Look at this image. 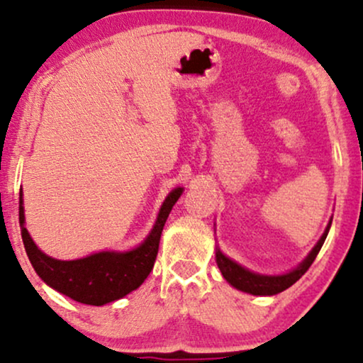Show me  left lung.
Returning <instances> with one entry per match:
<instances>
[{
    "instance_id": "obj_1",
    "label": "left lung",
    "mask_w": 363,
    "mask_h": 363,
    "mask_svg": "<svg viewBox=\"0 0 363 363\" xmlns=\"http://www.w3.org/2000/svg\"><path fill=\"white\" fill-rule=\"evenodd\" d=\"M331 226V220L328 226H326L325 233L321 235V238L318 240L316 245L313 247V250L308 253V257L304 259L296 269H292L291 272L281 274V276H265V274H257L252 272L242 265L237 264L235 260L228 259L220 248L216 247V264L218 269L221 270V276L226 279V282L231 284L235 289L248 292L253 296H274L279 292L286 291L287 287H291L296 281H299L301 277L306 274V270L311 267V264L316 259L318 252L321 250L323 243H325L326 235H328Z\"/></svg>"
}]
</instances>
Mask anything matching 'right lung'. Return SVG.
I'll list each match as a JSON object with an SVG mask.
<instances>
[{"mask_svg": "<svg viewBox=\"0 0 363 363\" xmlns=\"http://www.w3.org/2000/svg\"><path fill=\"white\" fill-rule=\"evenodd\" d=\"M182 191V187H176L167 194L157 215L154 228L138 247L128 252H98L76 260L52 259L35 245L28 230L25 228L23 198L20 191L21 238L35 272L52 289L82 304L103 306L125 298L142 286L154 267L164 225Z\"/></svg>", "mask_w": 363, "mask_h": 363, "instance_id": "add662e5", "label": "right lung"}]
</instances>
